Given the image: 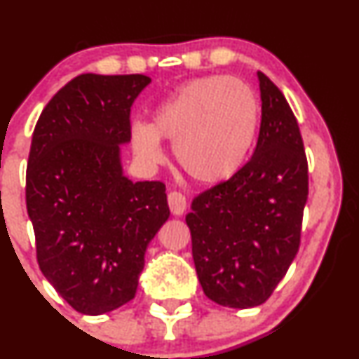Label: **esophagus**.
Wrapping results in <instances>:
<instances>
[{"label":"esophagus","mask_w":359,"mask_h":359,"mask_svg":"<svg viewBox=\"0 0 359 359\" xmlns=\"http://www.w3.org/2000/svg\"><path fill=\"white\" fill-rule=\"evenodd\" d=\"M168 208H170L172 214H175V216L184 214L185 208H187V199H185L184 194H180L177 191L168 194Z\"/></svg>","instance_id":"1"}]
</instances>
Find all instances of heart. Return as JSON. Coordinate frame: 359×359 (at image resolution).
I'll use <instances>...</instances> for the list:
<instances>
[{"mask_svg":"<svg viewBox=\"0 0 359 359\" xmlns=\"http://www.w3.org/2000/svg\"><path fill=\"white\" fill-rule=\"evenodd\" d=\"M259 125L251 86L228 76L192 79L154 111L151 123L131 125V145L143 162L165 158L162 138L174 143L179 165L201 184L231 179L248 160Z\"/></svg>","mask_w":359,"mask_h":359,"instance_id":"obj_1","label":"heart"}]
</instances>
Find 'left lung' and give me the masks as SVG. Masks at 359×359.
<instances>
[{"label": "left lung", "instance_id": "1", "mask_svg": "<svg viewBox=\"0 0 359 359\" xmlns=\"http://www.w3.org/2000/svg\"><path fill=\"white\" fill-rule=\"evenodd\" d=\"M262 123L255 154L231 179L192 201L185 216L204 294L224 307L265 302L300 246L307 156L290 106L258 72Z\"/></svg>", "mask_w": 359, "mask_h": 359}]
</instances>
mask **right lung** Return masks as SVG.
<instances>
[{"label":"right lung","instance_id":"add662e5","mask_svg":"<svg viewBox=\"0 0 359 359\" xmlns=\"http://www.w3.org/2000/svg\"><path fill=\"white\" fill-rule=\"evenodd\" d=\"M143 74H81L45 106L32 137L27 211L45 278L72 309L100 316L137 294L148 243L168 219L165 184L123 175Z\"/></svg>","mask_w":359,"mask_h":359}]
</instances>
